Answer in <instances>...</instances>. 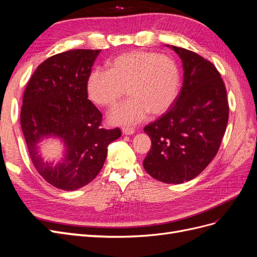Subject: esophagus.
<instances>
[{
  "label": "esophagus",
  "mask_w": 257,
  "mask_h": 257,
  "mask_svg": "<svg viewBox=\"0 0 257 257\" xmlns=\"http://www.w3.org/2000/svg\"><path fill=\"white\" fill-rule=\"evenodd\" d=\"M134 132H135V130L133 127L126 126V127H123L122 128V133L124 135H132V134H134Z\"/></svg>",
  "instance_id": "obj_1"
}]
</instances>
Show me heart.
<instances>
[{"instance_id": "heart-1", "label": "heart", "mask_w": 257, "mask_h": 257, "mask_svg": "<svg viewBox=\"0 0 257 257\" xmlns=\"http://www.w3.org/2000/svg\"><path fill=\"white\" fill-rule=\"evenodd\" d=\"M180 69L166 54L132 50L108 63V71L90 72L85 90L89 99L100 107L115 105L126 93V102L108 114L113 124L127 125L144 120L148 112L164 113L172 106L180 89Z\"/></svg>"}]
</instances>
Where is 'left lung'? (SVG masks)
I'll return each mask as SVG.
<instances>
[{
	"instance_id": "1",
	"label": "left lung",
	"mask_w": 257,
	"mask_h": 257,
	"mask_svg": "<svg viewBox=\"0 0 257 257\" xmlns=\"http://www.w3.org/2000/svg\"><path fill=\"white\" fill-rule=\"evenodd\" d=\"M170 48L182 60L183 84L169 110L144 128L152 143L144 167L159 181L179 184L197 177L215 157L229 107L211 62L191 50Z\"/></svg>"
}]
</instances>
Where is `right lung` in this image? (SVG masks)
Segmentation results:
<instances>
[{
    "instance_id": "add662e5",
    "label": "right lung",
    "mask_w": 257,
    "mask_h": 257,
    "mask_svg": "<svg viewBox=\"0 0 257 257\" xmlns=\"http://www.w3.org/2000/svg\"><path fill=\"white\" fill-rule=\"evenodd\" d=\"M99 52L73 49L54 54L37 66L23 93L20 123L31 160L38 174L61 190L90 183L104 165L108 145L121 136L118 127H100L103 114L85 90ZM50 136L66 146V158L57 166L44 162L37 151L39 141Z\"/></svg>"
}]
</instances>
